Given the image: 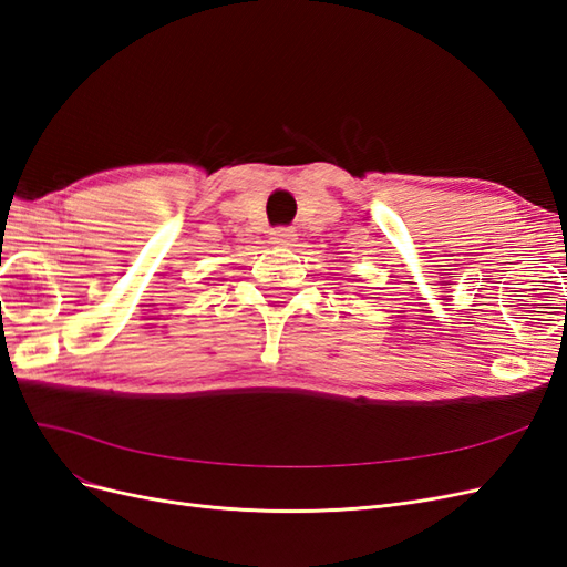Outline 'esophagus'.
I'll return each instance as SVG.
<instances>
[{"instance_id": "1", "label": "esophagus", "mask_w": 567, "mask_h": 567, "mask_svg": "<svg viewBox=\"0 0 567 567\" xmlns=\"http://www.w3.org/2000/svg\"><path fill=\"white\" fill-rule=\"evenodd\" d=\"M296 231L293 229H286V227H279V229H271V234H269V241L274 244V246H281V248H288V246H293L296 244Z\"/></svg>"}]
</instances>
